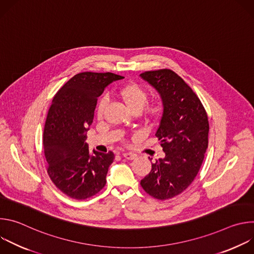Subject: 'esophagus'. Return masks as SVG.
Returning a JSON list of instances; mask_svg holds the SVG:
<instances>
[{"label":"esophagus","mask_w":254,"mask_h":254,"mask_svg":"<svg viewBox=\"0 0 254 254\" xmlns=\"http://www.w3.org/2000/svg\"><path fill=\"white\" fill-rule=\"evenodd\" d=\"M123 157L126 158L127 160H134L136 158V155H134L132 153H124Z\"/></svg>","instance_id":"esophagus-1"}]
</instances>
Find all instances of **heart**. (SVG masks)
I'll use <instances>...</instances> for the list:
<instances>
[{
	"mask_svg": "<svg viewBox=\"0 0 254 254\" xmlns=\"http://www.w3.org/2000/svg\"><path fill=\"white\" fill-rule=\"evenodd\" d=\"M118 94L132 112L137 113L141 110V116L148 123H156L163 116L164 103L161 100H153L146 104L148 91L137 83L131 82L123 85L119 89ZM107 102L106 96H102L98 100L96 105V116L98 119L102 118ZM144 103L146 104L144 105Z\"/></svg>",
	"mask_w": 254,
	"mask_h": 254,
	"instance_id": "b5f03b06",
	"label": "heart"
}]
</instances>
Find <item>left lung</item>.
<instances>
[{
  "mask_svg": "<svg viewBox=\"0 0 254 254\" xmlns=\"http://www.w3.org/2000/svg\"><path fill=\"white\" fill-rule=\"evenodd\" d=\"M140 77L164 103L156 136L166 154L152 164L140 186L152 197L167 200L186 190L201 168L208 148V117L199 97L174 71H146Z\"/></svg>",
  "mask_w": 254,
  "mask_h": 254,
  "instance_id": "8db88e82",
  "label": "left lung"
}]
</instances>
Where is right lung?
Wrapping results in <instances>:
<instances>
[{"mask_svg": "<svg viewBox=\"0 0 254 254\" xmlns=\"http://www.w3.org/2000/svg\"><path fill=\"white\" fill-rule=\"evenodd\" d=\"M111 72H81L55 94L43 132L47 173L54 185L70 198L84 200L106 183L115 154L88 150L86 131L91 126L97 97L113 81L123 79Z\"/></svg>", "mask_w": 254, "mask_h": 254, "instance_id": "1", "label": "right lung"}]
</instances>
